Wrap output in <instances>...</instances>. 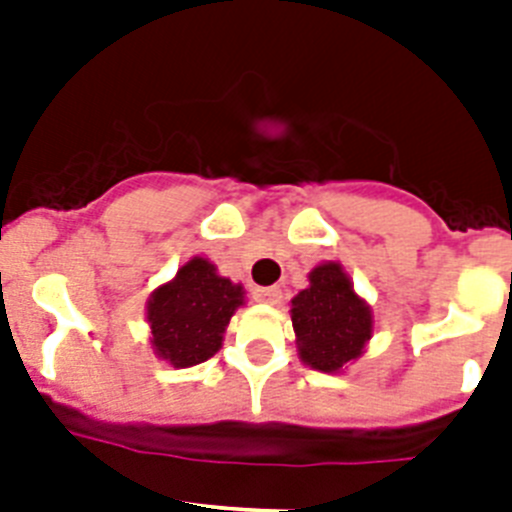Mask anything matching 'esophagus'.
I'll list each match as a JSON object with an SVG mask.
<instances>
[{
	"mask_svg": "<svg viewBox=\"0 0 512 512\" xmlns=\"http://www.w3.org/2000/svg\"><path fill=\"white\" fill-rule=\"evenodd\" d=\"M252 297H255L257 303H281V289L279 287H255L252 289Z\"/></svg>",
	"mask_w": 512,
	"mask_h": 512,
	"instance_id": "1",
	"label": "esophagus"
}]
</instances>
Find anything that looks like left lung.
<instances>
[{
	"label": "left lung",
	"instance_id": "obj_1",
	"mask_svg": "<svg viewBox=\"0 0 512 512\" xmlns=\"http://www.w3.org/2000/svg\"><path fill=\"white\" fill-rule=\"evenodd\" d=\"M308 289L292 300L297 353L319 372H340L372 340V308L356 295L340 263H321L308 273Z\"/></svg>",
	"mask_w": 512,
	"mask_h": 512
}]
</instances>
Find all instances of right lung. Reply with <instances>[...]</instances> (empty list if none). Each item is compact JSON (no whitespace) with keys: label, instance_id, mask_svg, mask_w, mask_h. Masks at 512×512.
<instances>
[{"label":"right lung","instance_id":"obj_1","mask_svg":"<svg viewBox=\"0 0 512 512\" xmlns=\"http://www.w3.org/2000/svg\"><path fill=\"white\" fill-rule=\"evenodd\" d=\"M244 287L217 273L207 257H191L148 300L151 348L175 369L196 366L223 348V335Z\"/></svg>","mask_w":512,"mask_h":512}]
</instances>
